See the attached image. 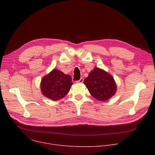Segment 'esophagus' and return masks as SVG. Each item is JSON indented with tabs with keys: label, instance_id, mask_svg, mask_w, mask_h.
Listing matches in <instances>:
<instances>
[{
	"label": "esophagus",
	"instance_id": "1",
	"mask_svg": "<svg viewBox=\"0 0 155 155\" xmlns=\"http://www.w3.org/2000/svg\"><path fill=\"white\" fill-rule=\"evenodd\" d=\"M84 82V78L82 77V78H80V80H77L76 81V82L77 83H82Z\"/></svg>",
	"mask_w": 155,
	"mask_h": 155
}]
</instances>
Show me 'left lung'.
<instances>
[{
  "label": "left lung",
  "mask_w": 155,
  "mask_h": 155,
  "mask_svg": "<svg viewBox=\"0 0 155 155\" xmlns=\"http://www.w3.org/2000/svg\"><path fill=\"white\" fill-rule=\"evenodd\" d=\"M84 83L90 94L101 101L108 100L116 92V85L113 77L99 68L91 71Z\"/></svg>",
  "instance_id": "1"
}]
</instances>
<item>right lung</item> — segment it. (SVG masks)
I'll return each instance as SVG.
<instances>
[{
	"mask_svg": "<svg viewBox=\"0 0 155 155\" xmlns=\"http://www.w3.org/2000/svg\"><path fill=\"white\" fill-rule=\"evenodd\" d=\"M72 84L70 75H64L58 70H53L43 78L41 89L45 97L53 101H57L68 93Z\"/></svg>",
	"mask_w": 155,
	"mask_h": 155,
	"instance_id": "1",
	"label": "right lung"
}]
</instances>
